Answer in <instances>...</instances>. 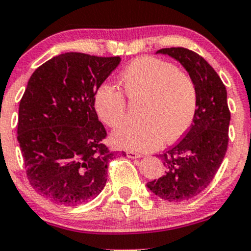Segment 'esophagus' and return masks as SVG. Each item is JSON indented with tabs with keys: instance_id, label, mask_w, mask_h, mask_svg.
Returning a JSON list of instances; mask_svg holds the SVG:
<instances>
[{
	"instance_id": "esophagus-1",
	"label": "esophagus",
	"mask_w": 251,
	"mask_h": 251,
	"mask_svg": "<svg viewBox=\"0 0 251 251\" xmlns=\"http://www.w3.org/2000/svg\"><path fill=\"white\" fill-rule=\"evenodd\" d=\"M126 154H127V157H128V158H132V159H135V158H140V157H143V155L140 154V153H135V152H132V151L126 152Z\"/></svg>"
}]
</instances>
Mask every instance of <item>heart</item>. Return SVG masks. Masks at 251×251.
Segmentation results:
<instances>
[{"mask_svg": "<svg viewBox=\"0 0 251 251\" xmlns=\"http://www.w3.org/2000/svg\"><path fill=\"white\" fill-rule=\"evenodd\" d=\"M123 91L129 101L143 100L139 124H124L112 133L120 149L152 151L175 143L186 133L197 108V87L186 71L157 57L143 56L120 74ZM119 89L103 85L94 103L100 119L116 127L126 117V98Z\"/></svg>", "mask_w": 251, "mask_h": 251, "instance_id": "heart-1", "label": "heart"}]
</instances>
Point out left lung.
<instances>
[{
    "label": "left lung",
    "mask_w": 251,
    "mask_h": 251,
    "mask_svg": "<svg viewBox=\"0 0 251 251\" xmlns=\"http://www.w3.org/2000/svg\"><path fill=\"white\" fill-rule=\"evenodd\" d=\"M157 53L168 54L184 66L195 80L198 98L189 131L159 154L165 175L149 181L148 188L162 200L186 201L208 188L226 153L230 124L226 89L214 68L195 51L171 47Z\"/></svg>",
    "instance_id": "1"
}]
</instances>
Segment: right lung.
Returning a JSON list of instances; mask_svg holds the SVG:
<instances>
[{"mask_svg":"<svg viewBox=\"0 0 251 251\" xmlns=\"http://www.w3.org/2000/svg\"><path fill=\"white\" fill-rule=\"evenodd\" d=\"M120 61L72 51L31 74L20 101L17 140L30 185L53 203L80 205L105 188L117 153L103 144L107 133L94 99Z\"/></svg>","mask_w":251,"mask_h":251,"instance_id":"add662e5","label":"right lung"}]
</instances>
